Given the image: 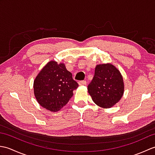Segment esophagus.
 <instances>
[{"label": "esophagus", "mask_w": 155, "mask_h": 155, "mask_svg": "<svg viewBox=\"0 0 155 155\" xmlns=\"http://www.w3.org/2000/svg\"><path fill=\"white\" fill-rule=\"evenodd\" d=\"M87 84V81H78V84L79 85H82V86H83V85H85Z\"/></svg>", "instance_id": "obj_1"}]
</instances>
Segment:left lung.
<instances>
[{
  "instance_id": "8db88e82",
  "label": "left lung",
  "mask_w": 155,
  "mask_h": 155,
  "mask_svg": "<svg viewBox=\"0 0 155 155\" xmlns=\"http://www.w3.org/2000/svg\"><path fill=\"white\" fill-rule=\"evenodd\" d=\"M88 91L98 106L110 108L123 97V77L113 64H98L95 68L93 80L88 85Z\"/></svg>"
}]
</instances>
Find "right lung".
<instances>
[{
	"label": "right lung",
	"instance_id": "right-lung-1",
	"mask_svg": "<svg viewBox=\"0 0 155 155\" xmlns=\"http://www.w3.org/2000/svg\"><path fill=\"white\" fill-rule=\"evenodd\" d=\"M78 87L71 72L62 63L50 61L34 81V93L41 106L57 112L65 106Z\"/></svg>",
	"mask_w": 155,
	"mask_h": 155
}]
</instances>
